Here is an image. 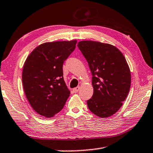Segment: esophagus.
Listing matches in <instances>:
<instances>
[{
    "mask_svg": "<svg viewBox=\"0 0 153 153\" xmlns=\"http://www.w3.org/2000/svg\"><path fill=\"white\" fill-rule=\"evenodd\" d=\"M79 86H77V87H76V88H74V89H73V91H74V93H77V92H78L79 91Z\"/></svg>",
    "mask_w": 153,
    "mask_h": 153,
    "instance_id": "obj_1",
    "label": "esophagus"
}]
</instances>
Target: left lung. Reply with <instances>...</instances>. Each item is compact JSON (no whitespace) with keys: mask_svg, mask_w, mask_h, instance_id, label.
<instances>
[{"mask_svg":"<svg viewBox=\"0 0 153 153\" xmlns=\"http://www.w3.org/2000/svg\"><path fill=\"white\" fill-rule=\"evenodd\" d=\"M79 49L88 62L93 77V95L89 110L100 118L112 116L123 105L131 86V72L122 52L108 43L81 41Z\"/></svg>","mask_w":153,"mask_h":153,"instance_id":"left-lung-1","label":"left lung"}]
</instances>
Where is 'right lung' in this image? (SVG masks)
Masks as SVG:
<instances>
[{
  "label": "right lung",
  "mask_w": 153,
  "mask_h": 153,
  "mask_svg": "<svg viewBox=\"0 0 153 153\" xmlns=\"http://www.w3.org/2000/svg\"><path fill=\"white\" fill-rule=\"evenodd\" d=\"M77 40L46 42L38 45L24 64L22 84L31 107L46 118L63 108L69 97L62 65L74 52Z\"/></svg>",
  "instance_id": "right-lung-1"
}]
</instances>
